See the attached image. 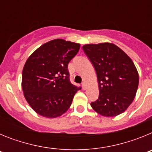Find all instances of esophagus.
<instances>
[{
  "instance_id": "obj_1",
  "label": "esophagus",
  "mask_w": 152,
  "mask_h": 152,
  "mask_svg": "<svg viewBox=\"0 0 152 152\" xmlns=\"http://www.w3.org/2000/svg\"><path fill=\"white\" fill-rule=\"evenodd\" d=\"M82 88L84 90L86 89V84H85V83H82Z\"/></svg>"
}]
</instances>
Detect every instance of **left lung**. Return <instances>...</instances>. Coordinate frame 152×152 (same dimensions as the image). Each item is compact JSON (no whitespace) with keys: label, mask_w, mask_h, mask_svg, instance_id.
<instances>
[{"label":"left lung","mask_w":152,"mask_h":152,"mask_svg":"<svg viewBox=\"0 0 152 152\" xmlns=\"http://www.w3.org/2000/svg\"><path fill=\"white\" fill-rule=\"evenodd\" d=\"M97 76L99 97L91 106L103 116L123 113L132 103L139 86L133 61L117 45L110 42L83 46Z\"/></svg>","instance_id":"8db88e82"}]
</instances>
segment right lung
<instances>
[{"label":"right lung","mask_w":152,"mask_h":152,"mask_svg":"<svg viewBox=\"0 0 152 152\" xmlns=\"http://www.w3.org/2000/svg\"><path fill=\"white\" fill-rule=\"evenodd\" d=\"M80 44L56 39L42 45L24 64L22 88L26 101L39 115L56 118L68 110L80 88L70 82L68 63Z\"/></svg>","instance_id":"right-lung-1"}]
</instances>
